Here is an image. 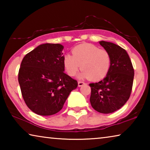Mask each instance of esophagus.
<instances>
[{
    "label": "esophagus",
    "mask_w": 150,
    "mask_h": 150,
    "mask_svg": "<svg viewBox=\"0 0 150 150\" xmlns=\"http://www.w3.org/2000/svg\"><path fill=\"white\" fill-rule=\"evenodd\" d=\"M85 83L84 82H83V81H79L78 82V86L79 87H81V86H83V85H85Z\"/></svg>",
    "instance_id": "obj_1"
}]
</instances>
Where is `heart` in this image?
<instances>
[{
	"label": "heart",
	"mask_w": 150,
	"mask_h": 150,
	"mask_svg": "<svg viewBox=\"0 0 150 150\" xmlns=\"http://www.w3.org/2000/svg\"><path fill=\"white\" fill-rule=\"evenodd\" d=\"M72 55L65 54L63 65L69 76L75 75L81 68L80 77L96 81L107 75L111 65V57L108 51L91 44H83L75 46Z\"/></svg>",
	"instance_id": "1"
}]
</instances>
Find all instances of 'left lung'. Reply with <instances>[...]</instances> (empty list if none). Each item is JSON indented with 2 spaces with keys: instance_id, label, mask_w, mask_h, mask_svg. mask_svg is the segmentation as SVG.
I'll use <instances>...</instances> for the list:
<instances>
[{
  "instance_id": "8db88e82",
  "label": "left lung",
  "mask_w": 150,
  "mask_h": 150,
  "mask_svg": "<svg viewBox=\"0 0 150 150\" xmlns=\"http://www.w3.org/2000/svg\"><path fill=\"white\" fill-rule=\"evenodd\" d=\"M99 44L110 54L111 65L103 80L89 84L90 102L98 112L109 114L122 107L130 98L134 70L125 50L112 42L101 41Z\"/></svg>"
}]
</instances>
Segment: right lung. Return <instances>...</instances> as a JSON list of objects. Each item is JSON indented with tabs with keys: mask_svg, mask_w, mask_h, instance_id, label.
Segmentation results:
<instances>
[{
	"mask_svg": "<svg viewBox=\"0 0 150 150\" xmlns=\"http://www.w3.org/2000/svg\"><path fill=\"white\" fill-rule=\"evenodd\" d=\"M63 46L40 45L25 55L18 72V82L26 105L35 114L50 116L62 110L77 81L64 73Z\"/></svg>",
	"mask_w": 150,
	"mask_h": 150,
	"instance_id": "obj_1",
	"label": "right lung"
}]
</instances>
